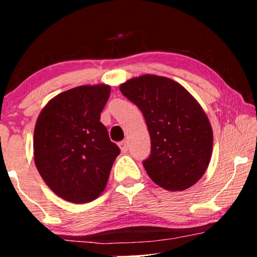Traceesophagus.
I'll list each match as a JSON object with an SVG mask.
<instances>
[{"label":"esophagus","mask_w":257,"mask_h":257,"mask_svg":"<svg viewBox=\"0 0 257 257\" xmlns=\"http://www.w3.org/2000/svg\"><path fill=\"white\" fill-rule=\"evenodd\" d=\"M119 149H120V151L122 153H126L128 151V143L126 142V140H124V142H120L118 144Z\"/></svg>","instance_id":"obj_1"}]
</instances>
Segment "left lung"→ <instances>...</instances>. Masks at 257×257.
<instances>
[{
	"mask_svg": "<svg viewBox=\"0 0 257 257\" xmlns=\"http://www.w3.org/2000/svg\"><path fill=\"white\" fill-rule=\"evenodd\" d=\"M119 90L143 112L151 137V156L144 167L161 188L184 191L195 185L208 167L213 130L198 100L175 80L143 75Z\"/></svg>",
	"mask_w": 257,
	"mask_h": 257,
	"instance_id": "obj_1",
	"label": "left lung"
}]
</instances>
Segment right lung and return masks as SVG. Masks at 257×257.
Listing matches in <instances>:
<instances>
[{"instance_id":"add662e5","label":"right lung","mask_w":257,"mask_h":257,"mask_svg":"<svg viewBox=\"0 0 257 257\" xmlns=\"http://www.w3.org/2000/svg\"><path fill=\"white\" fill-rule=\"evenodd\" d=\"M110 92L106 84L73 87L49 100L37 118L35 165L48 187L69 202L97 199L120 153L100 122Z\"/></svg>"}]
</instances>
